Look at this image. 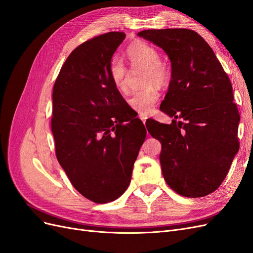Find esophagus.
Masks as SVG:
<instances>
[{
  "label": "esophagus",
  "instance_id": "1",
  "mask_svg": "<svg viewBox=\"0 0 253 253\" xmlns=\"http://www.w3.org/2000/svg\"><path fill=\"white\" fill-rule=\"evenodd\" d=\"M139 118L142 120V122H143V124H145V120H147L148 119V116H147V115H140V116H139Z\"/></svg>",
  "mask_w": 253,
  "mask_h": 253
}]
</instances>
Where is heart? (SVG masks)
<instances>
[{"instance_id":"heart-1","label":"heart","mask_w":253,"mask_h":253,"mask_svg":"<svg viewBox=\"0 0 253 253\" xmlns=\"http://www.w3.org/2000/svg\"><path fill=\"white\" fill-rule=\"evenodd\" d=\"M127 57L132 71H143V88L135 91L127 99V104L133 111L141 115L152 112L160 97L157 84L165 85L170 79V72L165 63L159 60V52L152 45L144 42H137L127 48ZM110 77L121 93L127 90L129 71L124 60L114 55L109 63Z\"/></svg>"}]
</instances>
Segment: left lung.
<instances>
[{"label":"left lung","mask_w":253,"mask_h":253,"mask_svg":"<svg viewBox=\"0 0 253 253\" xmlns=\"http://www.w3.org/2000/svg\"><path fill=\"white\" fill-rule=\"evenodd\" d=\"M138 36L162 47L171 60V82L160 110L174 119L171 125L152 120L147 126L162 142L164 178L179 195H208L224 181L240 148V114L230 79L194 30L147 29Z\"/></svg>","instance_id":"obj_1"}]
</instances>
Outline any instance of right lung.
Masks as SVG:
<instances>
[{
  "instance_id": "add662e5",
  "label": "right lung",
  "mask_w": 253,
  "mask_h": 253,
  "mask_svg": "<svg viewBox=\"0 0 253 253\" xmlns=\"http://www.w3.org/2000/svg\"><path fill=\"white\" fill-rule=\"evenodd\" d=\"M125 38L111 32L80 44L61 67L52 90L57 159L74 188L96 204L125 193L147 135L110 77V60Z\"/></svg>"
}]
</instances>
